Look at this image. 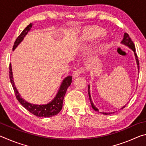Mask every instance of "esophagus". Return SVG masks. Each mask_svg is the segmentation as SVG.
Segmentation results:
<instances>
[{
	"mask_svg": "<svg viewBox=\"0 0 146 146\" xmlns=\"http://www.w3.org/2000/svg\"><path fill=\"white\" fill-rule=\"evenodd\" d=\"M84 68H80L77 69V70H75L73 72V77H77V76L80 75L81 73L84 72Z\"/></svg>",
	"mask_w": 146,
	"mask_h": 146,
	"instance_id": "esophagus-1",
	"label": "esophagus"
}]
</instances>
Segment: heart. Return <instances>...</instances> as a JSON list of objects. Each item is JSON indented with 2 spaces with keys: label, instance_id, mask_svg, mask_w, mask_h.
Wrapping results in <instances>:
<instances>
[{
  "label": "heart",
  "instance_id": "heart-1",
  "mask_svg": "<svg viewBox=\"0 0 146 146\" xmlns=\"http://www.w3.org/2000/svg\"><path fill=\"white\" fill-rule=\"evenodd\" d=\"M104 35V32L102 30H100V29H98V30L94 31V33L93 34V37H98V36H102Z\"/></svg>",
  "mask_w": 146,
  "mask_h": 146
}]
</instances>
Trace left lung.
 <instances>
[{"label": "left lung", "instance_id": "8db88e82", "mask_svg": "<svg viewBox=\"0 0 146 146\" xmlns=\"http://www.w3.org/2000/svg\"><path fill=\"white\" fill-rule=\"evenodd\" d=\"M121 43L124 44V45L127 46L129 47V48H131L132 49V50L134 51V53H135V58H136V60H137V64L138 65V70H139V61H138V56H137V53H135V44L133 42V41L131 39V38L129 37V35H128L127 33H124V35H123V40H122V42H121ZM90 85H88V94H89V97H90V102H91V106H92V108L95 111H98V109L95 107V105L93 104V103L92 102V100H91V95H90ZM126 106V105H125ZM125 106H123V107L121 108V109H123L125 107ZM110 113H102V114H104V115H110L111 114Z\"/></svg>", "mask_w": 146, "mask_h": 146}]
</instances>
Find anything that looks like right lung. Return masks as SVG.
Masks as SVG:
<instances>
[{
  "instance_id": "add662e5",
  "label": "right lung",
  "mask_w": 146,
  "mask_h": 146,
  "mask_svg": "<svg viewBox=\"0 0 146 146\" xmlns=\"http://www.w3.org/2000/svg\"><path fill=\"white\" fill-rule=\"evenodd\" d=\"M33 24H29L26 28L24 29L23 32L20 34V35L17 38L15 42L14 45L13 46V51L15 49L17 46L21 42L28 31L30 30ZM9 78H10V82L11 85L13 86V90L15 93V96L19 102L21 104L22 106L24 108H25L27 110L34 115L37 116L39 117H50L55 116L60 111V110L62 108V104L64 97L65 96L66 91L68 90V88L71 85L72 82V76H68L67 77L64 79L62 83L61 84V86L58 91V93H56L55 98L53 100H51L50 102H49L47 104L44 105H36L33 104L29 103L26 102L25 100H24L21 97L20 94L17 91V88L15 86L13 78V73H12V68L11 64H9Z\"/></svg>"
}]
</instances>
